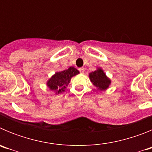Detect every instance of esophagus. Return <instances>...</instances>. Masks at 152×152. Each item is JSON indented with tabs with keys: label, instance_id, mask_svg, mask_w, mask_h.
<instances>
[{
	"label": "esophagus",
	"instance_id": "34e87169",
	"mask_svg": "<svg viewBox=\"0 0 152 152\" xmlns=\"http://www.w3.org/2000/svg\"><path fill=\"white\" fill-rule=\"evenodd\" d=\"M79 72H80L81 74H84V68H79Z\"/></svg>",
	"mask_w": 152,
	"mask_h": 152
}]
</instances>
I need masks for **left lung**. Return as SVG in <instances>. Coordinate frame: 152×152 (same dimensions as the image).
<instances>
[{
  "label": "left lung",
  "instance_id": "left-lung-1",
  "mask_svg": "<svg viewBox=\"0 0 152 152\" xmlns=\"http://www.w3.org/2000/svg\"><path fill=\"white\" fill-rule=\"evenodd\" d=\"M89 77L93 84L100 91L107 89L111 83L110 80L106 76L105 73L101 68H98L94 72L90 73Z\"/></svg>",
  "mask_w": 152,
  "mask_h": 152
}]
</instances>
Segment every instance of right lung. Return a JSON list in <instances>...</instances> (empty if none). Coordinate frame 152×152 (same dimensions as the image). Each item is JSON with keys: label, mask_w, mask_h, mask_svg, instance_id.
<instances>
[{"label": "right lung", "mask_w": 152, "mask_h": 152, "mask_svg": "<svg viewBox=\"0 0 152 152\" xmlns=\"http://www.w3.org/2000/svg\"><path fill=\"white\" fill-rule=\"evenodd\" d=\"M79 74V72L74 67H70L68 69L62 72H56L47 82V86L50 90L56 92V94L64 91L66 86L70 83V80L73 76Z\"/></svg>", "instance_id": "add662e5"}]
</instances>
